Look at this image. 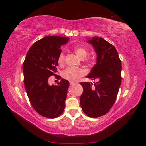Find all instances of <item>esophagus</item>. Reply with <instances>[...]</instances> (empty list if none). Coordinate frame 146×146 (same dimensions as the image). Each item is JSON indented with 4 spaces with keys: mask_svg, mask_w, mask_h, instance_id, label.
<instances>
[{
    "mask_svg": "<svg viewBox=\"0 0 146 146\" xmlns=\"http://www.w3.org/2000/svg\"><path fill=\"white\" fill-rule=\"evenodd\" d=\"M69 83H70V85H72V86L74 85H75V84H76V82H70Z\"/></svg>",
    "mask_w": 146,
    "mask_h": 146,
    "instance_id": "obj_1",
    "label": "esophagus"
}]
</instances>
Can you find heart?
Segmentation results:
<instances>
[{
    "label": "heart",
    "instance_id": "heart-1",
    "mask_svg": "<svg viewBox=\"0 0 146 146\" xmlns=\"http://www.w3.org/2000/svg\"><path fill=\"white\" fill-rule=\"evenodd\" d=\"M74 51L76 54L83 59L87 56L88 50L87 48L78 46H74L73 47ZM58 63L60 66L64 63L65 55L63 52H61L58 56ZM86 74V70L80 68H68L65 69L62 73L63 77L70 82L77 81Z\"/></svg>",
    "mask_w": 146,
    "mask_h": 146
}]
</instances>
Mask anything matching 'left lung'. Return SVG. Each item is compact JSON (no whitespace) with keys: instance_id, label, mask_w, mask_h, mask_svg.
I'll list each match as a JSON object with an SVG mask.
<instances>
[{"instance_id":"1","label":"left lung","mask_w":146,"mask_h":146,"mask_svg":"<svg viewBox=\"0 0 146 146\" xmlns=\"http://www.w3.org/2000/svg\"><path fill=\"white\" fill-rule=\"evenodd\" d=\"M88 42L93 46L98 57L87 77L98 82L94 86L80 83L83 91L80 102L83 112L94 118L107 114L115 102L122 80V65L116 48L104 39L93 37Z\"/></svg>"}]
</instances>
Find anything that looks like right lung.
<instances>
[{"label": "right lung", "mask_w": 146, "mask_h": 146, "mask_svg": "<svg viewBox=\"0 0 146 146\" xmlns=\"http://www.w3.org/2000/svg\"><path fill=\"white\" fill-rule=\"evenodd\" d=\"M68 37L46 36L31 46L23 63L24 83L33 109L41 116L56 118L64 111L69 82L61 79L58 85L50 86L49 77L56 75L61 46Z\"/></svg>", "instance_id": "add662e5"}]
</instances>
